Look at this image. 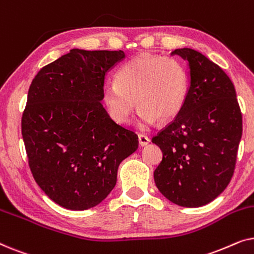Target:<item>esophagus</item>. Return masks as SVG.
<instances>
[{"mask_svg":"<svg viewBox=\"0 0 254 254\" xmlns=\"http://www.w3.org/2000/svg\"><path fill=\"white\" fill-rule=\"evenodd\" d=\"M150 140H149L148 136H145L144 134H138V144L141 145V147H144V145H147Z\"/></svg>","mask_w":254,"mask_h":254,"instance_id":"esophagus-1","label":"esophagus"}]
</instances>
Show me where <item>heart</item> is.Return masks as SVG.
Listing matches in <instances>:
<instances>
[{
  "label": "heart",
  "instance_id": "obj_1",
  "mask_svg": "<svg viewBox=\"0 0 254 254\" xmlns=\"http://www.w3.org/2000/svg\"><path fill=\"white\" fill-rule=\"evenodd\" d=\"M189 86V74L179 60L141 54L118 70L116 83L104 88L103 99L111 117L120 124L129 123L138 104L137 125L147 129L159 119L168 121L178 116Z\"/></svg>",
  "mask_w": 254,
  "mask_h": 254
}]
</instances>
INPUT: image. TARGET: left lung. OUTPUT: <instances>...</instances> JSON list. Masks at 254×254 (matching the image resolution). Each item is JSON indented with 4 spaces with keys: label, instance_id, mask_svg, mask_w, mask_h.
<instances>
[{
    "label": "left lung",
    "instance_id": "1",
    "mask_svg": "<svg viewBox=\"0 0 254 254\" xmlns=\"http://www.w3.org/2000/svg\"><path fill=\"white\" fill-rule=\"evenodd\" d=\"M189 62L186 102L152 137L163 152L154 172L163 195L182 207H201L220 195L235 171L243 121L236 90L216 64L192 48L171 53Z\"/></svg>",
    "mask_w": 254,
    "mask_h": 254
}]
</instances>
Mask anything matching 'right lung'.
<instances>
[{"label": "right lung", "mask_w": 254, "mask_h": 254, "mask_svg": "<svg viewBox=\"0 0 254 254\" xmlns=\"http://www.w3.org/2000/svg\"><path fill=\"white\" fill-rule=\"evenodd\" d=\"M124 51L74 48L41 68L31 83L22 135L33 178L59 206L85 210L117 183L120 163L138 147L137 135L102 105L107 71Z\"/></svg>", "instance_id": "1"}]
</instances>
